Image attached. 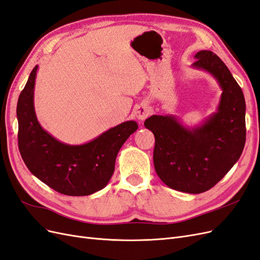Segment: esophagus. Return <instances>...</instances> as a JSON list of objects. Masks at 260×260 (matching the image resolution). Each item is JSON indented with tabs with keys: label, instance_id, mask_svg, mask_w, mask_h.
Returning <instances> with one entry per match:
<instances>
[{
	"label": "esophagus",
	"instance_id": "1",
	"mask_svg": "<svg viewBox=\"0 0 260 260\" xmlns=\"http://www.w3.org/2000/svg\"><path fill=\"white\" fill-rule=\"evenodd\" d=\"M135 116L137 119H139L140 121H143L144 119H146V118L149 116V108L148 106L145 104V103H142L140 105H137L136 108H135Z\"/></svg>",
	"mask_w": 260,
	"mask_h": 260
}]
</instances>
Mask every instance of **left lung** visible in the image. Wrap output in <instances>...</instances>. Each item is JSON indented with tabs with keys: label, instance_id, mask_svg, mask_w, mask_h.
<instances>
[{
	"label": "left lung",
	"instance_id": "1",
	"mask_svg": "<svg viewBox=\"0 0 260 260\" xmlns=\"http://www.w3.org/2000/svg\"><path fill=\"white\" fill-rule=\"evenodd\" d=\"M192 67L205 70L222 90L217 112L187 128L172 115H153L144 122L155 137L156 174L174 190L199 194L221 180L245 145V99L230 70L211 51L195 54Z\"/></svg>",
	"mask_w": 260,
	"mask_h": 260
}]
</instances>
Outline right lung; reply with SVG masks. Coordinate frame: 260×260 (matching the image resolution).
<instances>
[{"label":"right lung","instance_id":"add662e5","mask_svg":"<svg viewBox=\"0 0 260 260\" xmlns=\"http://www.w3.org/2000/svg\"><path fill=\"white\" fill-rule=\"evenodd\" d=\"M38 65L31 72L17 103L18 147L27 168L58 193L85 196L111 180L118 152L138 123L124 121L81 145L60 142L39 123L34 104Z\"/></svg>","mask_w":260,"mask_h":260}]
</instances>
